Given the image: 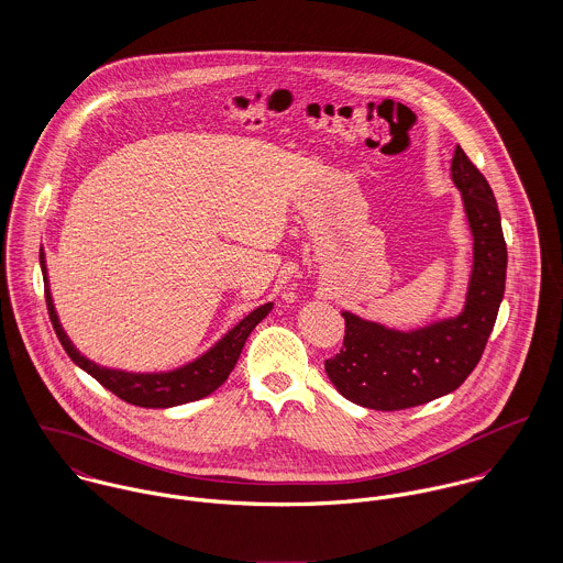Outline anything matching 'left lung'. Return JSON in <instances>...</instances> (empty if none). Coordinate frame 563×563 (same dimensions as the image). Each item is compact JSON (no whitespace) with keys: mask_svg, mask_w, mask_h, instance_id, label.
Instances as JSON below:
<instances>
[{"mask_svg":"<svg viewBox=\"0 0 563 563\" xmlns=\"http://www.w3.org/2000/svg\"><path fill=\"white\" fill-rule=\"evenodd\" d=\"M451 173L475 236L466 308L457 319L409 333L344 312L342 349L324 360V373L344 399L362 407L395 411L457 390L479 364L494 329L507 275L498 206L482 170L460 145Z\"/></svg>","mask_w":563,"mask_h":563,"instance_id":"left-lung-1","label":"left lung"}]
</instances>
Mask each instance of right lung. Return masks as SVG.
Listing matches in <instances>:
<instances>
[{
    "instance_id": "obj_1",
    "label": "right lung",
    "mask_w": 563,
    "mask_h": 563,
    "mask_svg": "<svg viewBox=\"0 0 563 563\" xmlns=\"http://www.w3.org/2000/svg\"><path fill=\"white\" fill-rule=\"evenodd\" d=\"M41 268H43V282H45V303L49 312V321L54 324V331L65 346L67 355L84 368L88 375H92L103 388H108L112 395H117L121 401L132 402L139 407H173L181 402L197 401L208 395H212L234 371L242 346L253 331V327L262 321L273 303H264L257 310H253L249 317H244L214 349H210L206 355H201L197 362L177 368L173 373H161V375H132L123 371H108L90 360L81 357L76 346L65 335L58 317L54 312L49 286H47V271L45 260L41 253Z\"/></svg>"
}]
</instances>
